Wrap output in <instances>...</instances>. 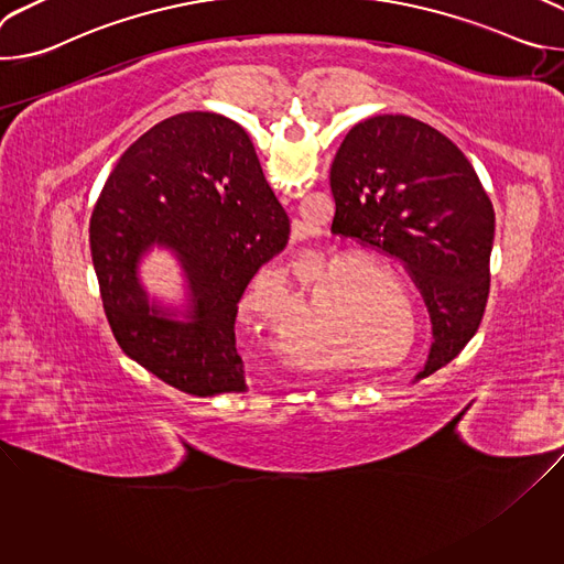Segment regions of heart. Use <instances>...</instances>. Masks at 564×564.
Wrapping results in <instances>:
<instances>
[{"instance_id":"b5f03b06","label":"heart","mask_w":564,"mask_h":564,"mask_svg":"<svg viewBox=\"0 0 564 564\" xmlns=\"http://www.w3.org/2000/svg\"><path fill=\"white\" fill-rule=\"evenodd\" d=\"M366 278H377L389 283L387 289H377ZM321 281L337 283L344 292L346 316L337 326V344L346 352L355 355H392L409 337V314H413L411 296L404 285L390 272L377 265L341 263L328 270ZM413 335L406 350L413 348Z\"/></svg>"}]
</instances>
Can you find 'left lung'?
Returning <instances> with one entry per match:
<instances>
[{
  "label": "left lung",
  "instance_id": "1",
  "mask_svg": "<svg viewBox=\"0 0 564 564\" xmlns=\"http://www.w3.org/2000/svg\"><path fill=\"white\" fill-rule=\"evenodd\" d=\"M333 234L406 268L424 296L433 346L417 379L470 341L491 288L494 205L466 155L409 116H372L344 138L330 167Z\"/></svg>",
  "mask_w": 564,
  "mask_h": 564
}]
</instances>
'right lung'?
I'll list each match as a JSON object with an SVG mask.
<instances>
[{"label": "right lung", "instance_id": "add662e5", "mask_svg": "<svg viewBox=\"0 0 564 564\" xmlns=\"http://www.w3.org/2000/svg\"><path fill=\"white\" fill-rule=\"evenodd\" d=\"M89 234L105 314L124 355L187 394L246 392L238 301L290 238L246 129L209 111L151 127L120 155ZM155 245L186 272L183 319L149 302L137 279L139 259Z\"/></svg>", "mask_w": 564, "mask_h": 564}]
</instances>
